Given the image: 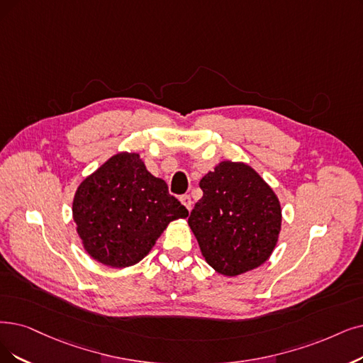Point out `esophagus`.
<instances>
[{
    "label": "esophagus",
    "mask_w": 363,
    "mask_h": 363,
    "mask_svg": "<svg viewBox=\"0 0 363 363\" xmlns=\"http://www.w3.org/2000/svg\"><path fill=\"white\" fill-rule=\"evenodd\" d=\"M180 201H182V204L191 211V208H192V199H191V196L189 195H182Z\"/></svg>",
    "instance_id": "obj_1"
}]
</instances>
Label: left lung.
<instances>
[{
  "label": "left lung",
  "mask_w": 363,
  "mask_h": 363,
  "mask_svg": "<svg viewBox=\"0 0 363 363\" xmlns=\"http://www.w3.org/2000/svg\"><path fill=\"white\" fill-rule=\"evenodd\" d=\"M189 216L202 256L223 275H240L271 256L281 226L280 202L249 165L220 162L199 182Z\"/></svg>",
  "instance_id": "8db88e82"
}]
</instances>
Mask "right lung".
Instances as JSON below:
<instances>
[{
    "label": "right lung",
    "mask_w": 363,
    "mask_h": 363,
    "mask_svg": "<svg viewBox=\"0 0 363 363\" xmlns=\"http://www.w3.org/2000/svg\"><path fill=\"white\" fill-rule=\"evenodd\" d=\"M187 214L169 195L167 183L153 177L137 153L111 156L82 182L72 202L86 252L113 268L140 262L168 223Z\"/></svg>",
    "instance_id": "right-lung-1"
}]
</instances>
